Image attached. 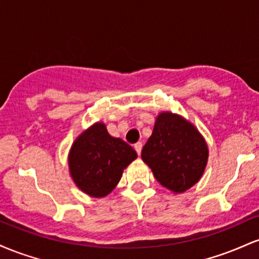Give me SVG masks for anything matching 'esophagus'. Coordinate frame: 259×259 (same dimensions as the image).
Wrapping results in <instances>:
<instances>
[{"mask_svg": "<svg viewBox=\"0 0 259 259\" xmlns=\"http://www.w3.org/2000/svg\"><path fill=\"white\" fill-rule=\"evenodd\" d=\"M134 148H135V151L138 152V154L141 153V150H142V144L141 142H136L135 145H134Z\"/></svg>", "mask_w": 259, "mask_h": 259, "instance_id": "esophagus-1", "label": "esophagus"}]
</instances>
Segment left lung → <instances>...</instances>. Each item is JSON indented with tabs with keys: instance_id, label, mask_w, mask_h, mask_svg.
Returning <instances> with one entry per match:
<instances>
[{
	"instance_id": "8db88e82",
	"label": "left lung",
	"mask_w": 259,
	"mask_h": 259,
	"mask_svg": "<svg viewBox=\"0 0 259 259\" xmlns=\"http://www.w3.org/2000/svg\"><path fill=\"white\" fill-rule=\"evenodd\" d=\"M158 183L174 192L195 185L207 164L208 148L197 129L171 113H160L141 152Z\"/></svg>"
}]
</instances>
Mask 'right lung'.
<instances>
[{
  "label": "right lung",
  "instance_id": "add662e5",
  "mask_svg": "<svg viewBox=\"0 0 259 259\" xmlns=\"http://www.w3.org/2000/svg\"><path fill=\"white\" fill-rule=\"evenodd\" d=\"M138 157L123 140L112 138L102 123L95 124L73 144L69 169L80 190L92 197H103L119 183L123 169Z\"/></svg>",
  "mask_w": 259,
  "mask_h": 259
}]
</instances>
